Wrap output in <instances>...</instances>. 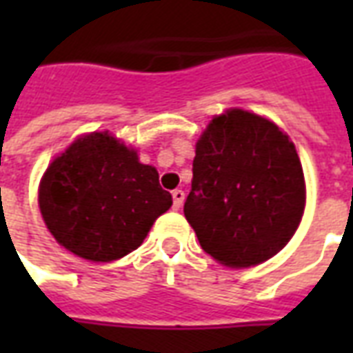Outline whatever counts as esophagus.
<instances>
[{
	"label": "esophagus",
	"instance_id": "obj_1",
	"mask_svg": "<svg viewBox=\"0 0 353 353\" xmlns=\"http://www.w3.org/2000/svg\"><path fill=\"white\" fill-rule=\"evenodd\" d=\"M172 199H174V210H179V208L183 206L185 192L181 189H176V191L172 192Z\"/></svg>",
	"mask_w": 353,
	"mask_h": 353
}]
</instances>
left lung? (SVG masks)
Segmentation results:
<instances>
[{
	"label": "left lung",
	"mask_w": 353,
	"mask_h": 353,
	"mask_svg": "<svg viewBox=\"0 0 353 353\" xmlns=\"http://www.w3.org/2000/svg\"><path fill=\"white\" fill-rule=\"evenodd\" d=\"M306 187L299 154L265 117L227 109L196 141L185 217L202 250L248 268L285 248L303 219Z\"/></svg>",
	"instance_id": "obj_1"
}]
</instances>
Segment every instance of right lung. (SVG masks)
I'll use <instances>...</instances> for the list:
<instances>
[{"instance_id":"add662e5","label":"right lung","mask_w":353,"mask_h":353,"mask_svg":"<svg viewBox=\"0 0 353 353\" xmlns=\"http://www.w3.org/2000/svg\"><path fill=\"white\" fill-rule=\"evenodd\" d=\"M172 206L159 172L109 132L75 139L39 183V210L52 236L83 259L109 263L138 250Z\"/></svg>"}]
</instances>
